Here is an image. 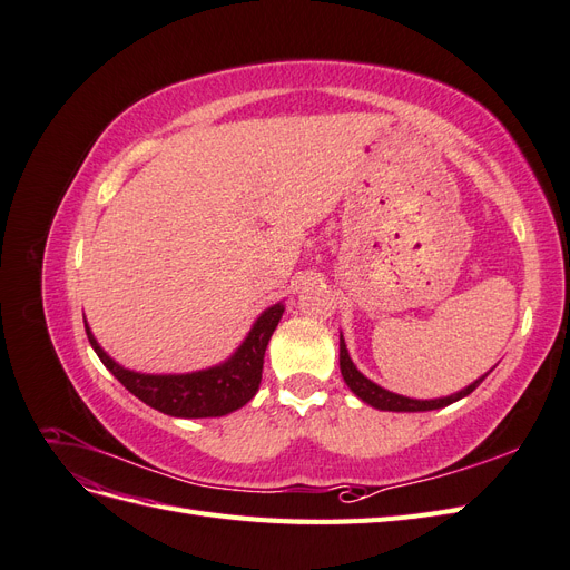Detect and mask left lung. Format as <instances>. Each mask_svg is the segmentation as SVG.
<instances>
[{
  "mask_svg": "<svg viewBox=\"0 0 570 570\" xmlns=\"http://www.w3.org/2000/svg\"><path fill=\"white\" fill-rule=\"evenodd\" d=\"M340 371L344 383L350 385V390L358 396V400H364L366 404L375 406V409H383V411H433V409H442V406H450L461 396L471 394L482 381H485V375L475 381L473 385H469L465 390L452 394V396H444V400H409V396L402 394H394L390 390H383L381 385L371 383L364 373H358L356 366L352 364V358L347 354V344H344L342 335H340Z\"/></svg>",
  "mask_w": 570,
  "mask_h": 570,
  "instance_id": "obj_1",
  "label": "left lung"
}]
</instances>
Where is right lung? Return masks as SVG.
Instances as JSON below:
<instances>
[{"label": "right lung", "mask_w": 570, "mask_h": 570, "mask_svg": "<svg viewBox=\"0 0 570 570\" xmlns=\"http://www.w3.org/2000/svg\"><path fill=\"white\" fill-rule=\"evenodd\" d=\"M283 312V304H275L268 312L258 316L247 340L243 342V347H239L226 364L185 375H145L126 371L99 347L88 325H85V333H88V340L97 356L101 358V364H105L118 377V383L128 392H132L137 400H142L145 404L161 413H168V416L209 419L226 416V413L245 406L256 394L258 383H262L268 340Z\"/></svg>", "instance_id": "1"}]
</instances>
